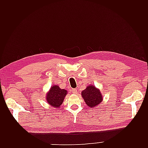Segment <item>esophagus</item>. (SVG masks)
Wrapping results in <instances>:
<instances>
[{"instance_id":"obj_1","label":"esophagus","mask_w":148,"mask_h":148,"mask_svg":"<svg viewBox=\"0 0 148 148\" xmlns=\"http://www.w3.org/2000/svg\"><path fill=\"white\" fill-rule=\"evenodd\" d=\"M71 92L73 93L74 94H76L77 93V89H76V88H72V90H71Z\"/></svg>"}]
</instances>
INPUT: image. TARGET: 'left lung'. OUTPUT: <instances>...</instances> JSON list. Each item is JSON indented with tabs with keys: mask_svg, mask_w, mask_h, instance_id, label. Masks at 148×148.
<instances>
[{
	"mask_svg": "<svg viewBox=\"0 0 148 148\" xmlns=\"http://www.w3.org/2000/svg\"><path fill=\"white\" fill-rule=\"evenodd\" d=\"M81 95L86 105L91 108H95L98 106L100 103L102 102L103 100V97L100 90L92 84L88 85L85 90L82 91Z\"/></svg>",
	"mask_w": 148,
	"mask_h": 148,
	"instance_id": "left-lung-1",
	"label": "left lung"
}]
</instances>
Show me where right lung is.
<instances>
[{"mask_svg": "<svg viewBox=\"0 0 148 148\" xmlns=\"http://www.w3.org/2000/svg\"><path fill=\"white\" fill-rule=\"evenodd\" d=\"M67 91L61 89L58 85H53L46 95V100L54 108H59L64 102Z\"/></svg>", "mask_w": 148, "mask_h": 148, "instance_id": "1", "label": "right lung"}]
</instances>
